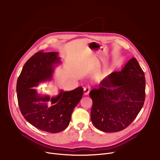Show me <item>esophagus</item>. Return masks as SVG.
I'll return each instance as SVG.
<instances>
[{
  "label": "esophagus",
  "instance_id": "obj_1",
  "mask_svg": "<svg viewBox=\"0 0 160 160\" xmlns=\"http://www.w3.org/2000/svg\"><path fill=\"white\" fill-rule=\"evenodd\" d=\"M90 91V87H85L83 88V94L84 95H87L88 94L89 92Z\"/></svg>",
  "mask_w": 160,
  "mask_h": 160
}]
</instances>
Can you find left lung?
Returning <instances> with one entry per match:
<instances>
[{
  "instance_id": "8db88e82",
  "label": "left lung",
  "mask_w": 160,
  "mask_h": 160,
  "mask_svg": "<svg viewBox=\"0 0 160 160\" xmlns=\"http://www.w3.org/2000/svg\"><path fill=\"white\" fill-rule=\"evenodd\" d=\"M145 88L144 73L133 58L121 72L110 73L90 92L92 100L90 117L94 127L104 132L127 128L144 105Z\"/></svg>"
}]
</instances>
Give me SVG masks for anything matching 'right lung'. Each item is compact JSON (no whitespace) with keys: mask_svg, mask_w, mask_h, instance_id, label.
Masks as SVG:
<instances>
[{"mask_svg":"<svg viewBox=\"0 0 160 160\" xmlns=\"http://www.w3.org/2000/svg\"><path fill=\"white\" fill-rule=\"evenodd\" d=\"M59 52H38L22 67L16 84L19 107L25 119L37 128L58 133L69 125L72 112L83 96V88L60 90L56 96L41 94L35 87L52 79L56 68L61 64ZM52 106L49 107L48 104Z\"/></svg>","mask_w":160,"mask_h":160,"instance_id":"1","label":"right lung"}]
</instances>
